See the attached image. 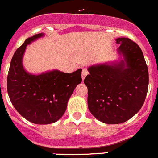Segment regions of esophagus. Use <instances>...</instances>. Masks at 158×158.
<instances>
[{
	"label": "esophagus",
	"instance_id": "esophagus-1",
	"mask_svg": "<svg viewBox=\"0 0 158 158\" xmlns=\"http://www.w3.org/2000/svg\"><path fill=\"white\" fill-rule=\"evenodd\" d=\"M88 73H89V72H88V71L86 70V69H82V79H84L85 77H86V76L88 75Z\"/></svg>",
	"mask_w": 158,
	"mask_h": 158
}]
</instances>
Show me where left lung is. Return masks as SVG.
<instances>
[{
    "label": "left lung",
    "instance_id": "1",
    "mask_svg": "<svg viewBox=\"0 0 158 158\" xmlns=\"http://www.w3.org/2000/svg\"><path fill=\"white\" fill-rule=\"evenodd\" d=\"M116 41L123 60L89 67L84 79L89 110L108 124L121 123L133 117L144 103L149 85L148 68L140 47L127 38Z\"/></svg>",
    "mask_w": 158,
    "mask_h": 158
}]
</instances>
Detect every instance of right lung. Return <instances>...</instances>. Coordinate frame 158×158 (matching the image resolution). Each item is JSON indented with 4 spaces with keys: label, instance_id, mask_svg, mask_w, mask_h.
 I'll use <instances>...</instances> for the list:
<instances>
[{
    "label": "right lung",
    "instance_id": "right-lung-1",
    "mask_svg": "<svg viewBox=\"0 0 158 158\" xmlns=\"http://www.w3.org/2000/svg\"><path fill=\"white\" fill-rule=\"evenodd\" d=\"M43 35L41 33L28 38L16 49L7 78L8 94L14 108L36 124L57 121L64 113L76 86L82 82L81 69L72 73L53 70L38 76L24 70L22 60L27 45Z\"/></svg>",
    "mask_w": 158,
    "mask_h": 158
}]
</instances>
